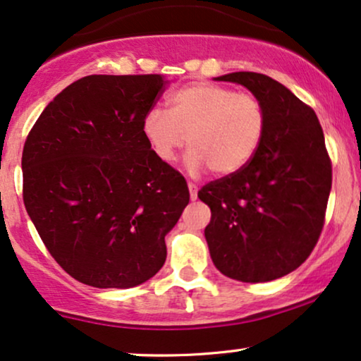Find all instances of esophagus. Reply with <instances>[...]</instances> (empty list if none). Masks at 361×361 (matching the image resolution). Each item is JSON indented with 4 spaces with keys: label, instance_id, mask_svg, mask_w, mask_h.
<instances>
[{
    "label": "esophagus",
    "instance_id": "obj_1",
    "mask_svg": "<svg viewBox=\"0 0 361 361\" xmlns=\"http://www.w3.org/2000/svg\"><path fill=\"white\" fill-rule=\"evenodd\" d=\"M188 190H190V198L195 202V200L198 198V186L195 183H188Z\"/></svg>",
    "mask_w": 361,
    "mask_h": 361
}]
</instances>
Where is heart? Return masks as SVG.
I'll return each instance as SVG.
<instances>
[{
    "instance_id": "heart-1",
    "label": "heart",
    "mask_w": 361,
    "mask_h": 361,
    "mask_svg": "<svg viewBox=\"0 0 361 361\" xmlns=\"http://www.w3.org/2000/svg\"><path fill=\"white\" fill-rule=\"evenodd\" d=\"M141 131L161 161H173L188 140L190 171L209 168L214 175H233L258 152L267 131V109L252 93L193 83L168 98V111L149 108L141 121Z\"/></svg>"
}]
</instances>
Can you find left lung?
Instances as JSON below:
<instances>
[{"instance_id":"1","label":"left lung","mask_w":361,"mask_h":361,"mask_svg":"<svg viewBox=\"0 0 361 361\" xmlns=\"http://www.w3.org/2000/svg\"><path fill=\"white\" fill-rule=\"evenodd\" d=\"M216 80L262 99L267 131L248 165L200 190L212 209L204 238L225 276L276 280L310 257L325 225L331 190L325 136L313 109L270 76L238 71Z\"/></svg>"}]
</instances>
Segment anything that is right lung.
<instances>
[{
  "mask_svg": "<svg viewBox=\"0 0 361 361\" xmlns=\"http://www.w3.org/2000/svg\"><path fill=\"white\" fill-rule=\"evenodd\" d=\"M161 75L85 76L43 109L23 148V202L49 255L94 288L157 275L190 202L185 178L141 131Z\"/></svg>",
  "mask_w": 361,
  "mask_h": 361,
  "instance_id": "right-lung-1",
  "label": "right lung"
}]
</instances>
